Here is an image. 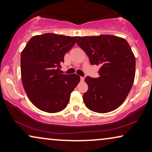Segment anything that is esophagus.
Here are the masks:
<instances>
[{
    "label": "esophagus",
    "mask_w": 152,
    "mask_h": 152,
    "mask_svg": "<svg viewBox=\"0 0 152 152\" xmlns=\"http://www.w3.org/2000/svg\"><path fill=\"white\" fill-rule=\"evenodd\" d=\"M80 79H81V81H82L83 82V81L84 80V77H81Z\"/></svg>",
    "instance_id": "esophagus-1"
}]
</instances>
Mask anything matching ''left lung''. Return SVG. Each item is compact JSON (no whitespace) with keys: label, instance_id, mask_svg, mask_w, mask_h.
<instances>
[{"label":"left lung","instance_id":"obj_1","mask_svg":"<svg viewBox=\"0 0 152 152\" xmlns=\"http://www.w3.org/2000/svg\"><path fill=\"white\" fill-rule=\"evenodd\" d=\"M77 43L89 57L92 65L100 66L99 77L87 76L88 86L83 95L91 111L104 113L123 103L133 86L136 59L127 41L113 35L78 37Z\"/></svg>","mask_w":152,"mask_h":152}]
</instances>
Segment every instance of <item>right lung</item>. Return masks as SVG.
<instances>
[{
	"instance_id": "add662e5",
	"label": "right lung",
	"mask_w": 152,
	"mask_h": 152,
	"mask_svg": "<svg viewBox=\"0 0 152 152\" xmlns=\"http://www.w3.org/2000/svg\"><path fill=\"white\" fill-rule=\"evenodd\" d=\"M77 37L52 33L31 38L20 55L23 85L35 107L48 113L66 107L71 93L80 81L77 74H61V64L75 45Z\"/></svg>"
}]
</instances>
